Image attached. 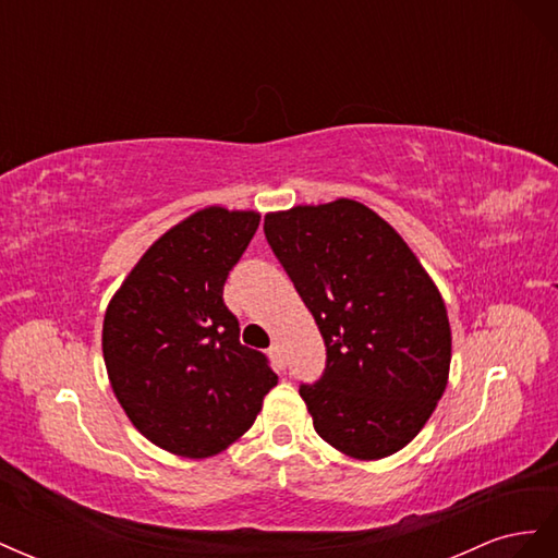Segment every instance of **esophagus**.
<instances>
[{"label":"esophagus","mask_w":558,"mask_h":558,"mask_svg":"<svg viewBox=\"0 0 558 558\" xmlns=\"http://www.w3.org/2000/svg\"><path fill=\"white\" fill-rule=\"evenodd\" d=\"M269 359H272V363L283 369L286 367V353H283V347L281 344H272L269 347Z\"/></svg>","instance_id":"esophagus-1"}]
</instances>
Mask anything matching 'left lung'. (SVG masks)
<instances>
[{"mask_svg": "<svg viewBox=\"0 0 558 558\" xmlns=\"http://www.w3.org/2000/svg\"><path fill=\"white\" fill-rule=\"evenodd\" d=\"M263 228L326 342L324 375L300 386L314 430L359 461L400 451L449 379L451 328L437 286L356 199L272 211Z\"/></svg>", "mask_w": 558, "mask_h": 558, "instance_id": "8db88e82", "label": "left lung"}]
</instances>
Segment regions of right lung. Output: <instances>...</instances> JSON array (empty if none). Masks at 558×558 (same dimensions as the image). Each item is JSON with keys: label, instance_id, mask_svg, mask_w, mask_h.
Segmentation results:
<instances>
[{"label": "right lung", "instance_id": "add662e5", "mask_svg": "<svg viewBox=\"0 0 558 558\" xmlns=\"http://www.w3.org/2000/svg\"><path fill=\"white\" fill-rule=\"evenodd\" d=\"M258 223V211L191 214L148 246L105 314L118 402L146 440L185 459L238 442L277 386L265 353L240 342V320L223 302Z\"/></svg>", "mask_w": 558, "mask_h": 558}]
</instances>
